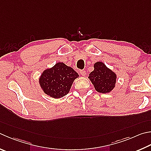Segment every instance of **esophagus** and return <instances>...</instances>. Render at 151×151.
<instances>
[{"label": "esophagus", "instance_id": "esophagus-1", "mask_svg": "<svg viewBox=\"0 0 151 151\" xmlns=\"http://www.w3.org/2000/svg\"><path fill=\"white\" fill-rule=\"evenodd\" d=\"M80 73H81V75L82 76H84L85 75H86V71L84 70H80Z\"/></svg>", "mask_w": 151, "mask_h": 151}]
</instances>
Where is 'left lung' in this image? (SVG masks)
<instances>
[{"label":"left lung","instance_id":"1","mask_svg":"<svg viewBox=\"0 0 151 151\" xmlns=\"http://www.w3.org/2000/svg\"><path fill=\"white\" fill-rule=\"evenodd\" d=\"M88 78L97 92L106 94L114 89L117 75L103 62L98 61L94 64V70L89 74Z\"/></svg>","mask_w":151,"mask_h":151}]
</instances>
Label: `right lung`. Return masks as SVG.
<instances>
[{"label":"right lung","instance_id":"1","mask_svg":"<svg viewBox=\"0 0 151 151\" xmlns=\"http://www.w3.org/2000/svg\"><path fill=\"white\" fill-rule=\"evenodd\" d=\"M78 76L73 68L59 62L43 71L39 78V84L45 94L58 99L69 92L74 81Z\"/></svg>","mask_w":151,"mask_h":151}]
</instances>
